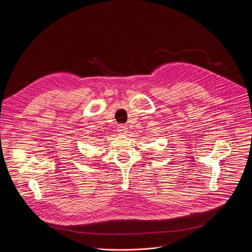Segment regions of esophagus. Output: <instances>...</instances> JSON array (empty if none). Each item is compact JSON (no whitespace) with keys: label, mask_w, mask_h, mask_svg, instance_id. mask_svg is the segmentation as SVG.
Here are the masks:
<instances>
[{"label":"esophagus","mask_w":252,"mask_h":252,"mask_svg":"<svg viewBox=\"0 0 252 252\" xmlns=\"http://www.w3.org/2000/svg\"><path fill=\"white\" fill-rule=\"evenodd\" d=\"M118 132H119L120 134H126V133L127 132V127L125 126H120L118 127Z\"/></svg>","instance_id":"obj_1"}]
</instances>
